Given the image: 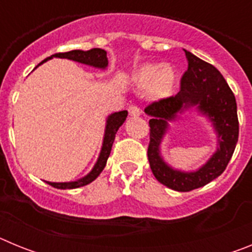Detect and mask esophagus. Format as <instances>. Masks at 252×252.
Returning <instances> with one entry per match:
<instances>
[{
  "instance_id": "1",
  "label": "esophagus",
  "mask_w": 252,
  "mask_h": 252,
  "mask_svg": "<svg viewBox=\"0 0 252 252\" xmlns=\"http://www.w3.org/2000/svg\"><path fill=\"white\" fill-rule=\"evenodd\" d=\"M128 112H130V116H132V117H137V116L141 115V110H140V107L136 106V104H131L128 107Z\"/></svg>"
}]
</instances>
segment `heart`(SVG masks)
I'll return each mask as SVG.
<instances>
[{
  "label": "heart",
  "mask_w": 252,
  "mask_h": 252,
  "mask_svg": "<svg viewBox=\"0 0 252 252\" xmlns=\"http://www.w3.org/2000/svg\"><path fill=\"white\" fill-rule=\"evenodd\" d=\"M135 81L140 88H149L155 97H165L174 88L177 74L171 66L149 63L137 69Z\"/></svg>",
  "instance_id": "1"
}]
</instances>
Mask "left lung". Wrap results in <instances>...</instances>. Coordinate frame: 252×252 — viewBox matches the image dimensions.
I'll return each mask as SVG.
<instances>
[{
	"label": "left lung",
	"mask_w": 252,
	"mask_h": 252,
	"mask_svg": "<svg viewBox=\"0 0 252 252\" xmlns=\"http://www.w3.org/2000/svg\"><path fill=\"white\" fill-rule=\"evenodd\" d=\"M186 51L188 70L180 82L178 94L149 104L146 115L151 116L150 144L148 159L154 177L160 183L178 192H189L201 188L222 174L232 158L239 140V119L235 95L217 69L190 51ZM196 107L206 115L218 136V149L199 169L183 172L171 168L159 154V145L168 122L180 118L179 114Z\"/></svg>",
	"instance_id": "1"
}]
</instances>
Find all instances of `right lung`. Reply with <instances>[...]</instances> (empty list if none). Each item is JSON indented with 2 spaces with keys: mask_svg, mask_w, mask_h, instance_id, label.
Listing matches in <instances>:
<instances>
[{
  "mask_svg": "<svg viewBox=\"0 0 252 252\" xmlns=\"http://www.w3.org/2000/svg\"><path fill=\"white\" fill-rule=\"evenodd\" d=\"M53 58H63V59L73 60V62H78V63L86 64V65H90V66H93V68H98V69H106L107 65H108V59H107L106 50L99 48L91 49V50H87V51L72 50V51H66V53H58V54H54V55H51V57L46 58V59L43 60L39 65L45 63L46 60L53 59ZM126 117H127V111H120V112L111 113V115L107 117L106 130H104V136H103V142H102L101 153H99V157L98 159H97V161H95L93 169L86 175V177L74 180V182H64V183H55V182L53 183V182H46V183L50 184L51 187H54V188H58V189H74V188H79V187H83V186H87V184L92 183L93 180L101 174L102 170H103L104 166H106L107 159H108V157H110L111 149H112V144L113 141H115L116 132H117V130L121 127V125L124 124Z\"/></svg>",
  "mask_w": 252,
  "mask_h": 252,
  "instance_id": "add662e5",
  "label": "right lung"
}]
</instances>
